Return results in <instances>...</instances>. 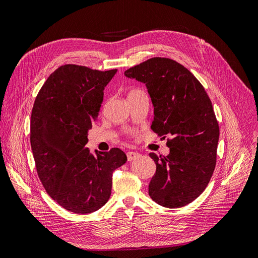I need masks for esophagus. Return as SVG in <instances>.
Here are the masks:
<instances>
[{
  "instance_id": "34e87169",
  "label": "esophagus",
  "mask_w": 258,
  "mask_h": 258,
  "mask_svg": "<svg viewBox=\"0 0 258 258\" xmlns=\"http://www.w3.org/2000/svg\"><path fill=\"white\" fill-rule=\"evenodd\" d=\"M139 157H140V154L139 153H136V152H128L127 153L128 161H132V160H135V159H137Z\"/></svg>"
}]
</instances>
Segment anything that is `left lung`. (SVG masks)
Here are the masks:
<instances>
[{
	"label": "left lung",
	"mask_w": 258,
	"mask_h": 258,
	"mask_svg": "<svg viewBox=\"0 0 258 258\" xmlns=\"http://www.w3.org/2000/svg\"><path fill=\"white\" fill-rule=\"evenodd\" d=\"M145 84L154 106L152 129L170 137L168 156L151 153L156 173L148 194L158 205L181 208L206 189L216 163L220 128L205 88L188 70L168 58H152L124 72Z\"/></svg>",
	"instance_id": "obj_1"
}]
</instances>
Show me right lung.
Here are the masks:
<instances>
[{"mask_svg":"<svg viewBox=\"0 0 258 258\" xmlns=\"http://www.w3.org/2000/svg\"><path fill=\"white\" fill-rule=\"evenodd\" d=\"M116 72L62 66L35 99L30 141L37 174L49 196L70 212L88 214L102 208L111 196L113 171L127 161L119 148L91 153L85 147Z\"/></svg>","mask_w":258,"mask_h":258,"instance_id":"right-lung-1","label":"right lung"}]
</instances>
